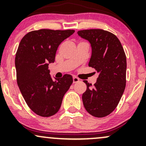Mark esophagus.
I'll list each match as a JSON object with an SVG mask.
<instances>
[{"instance_id": "34e87169", "label": "esophagus", "mask_w": 146, "mask_h": 146, "mask_svg": "<svg viewBox=\"0 0 146 146\" xmlns=\"http://www.w3.org/2000/svg\"><path fill=\"white\" fill-rule=\"evenodd\" d=\"M73 83H77V82H78L79 81H80V79L79 78H76V77H73Z\"/></svg>"}]
</instances>
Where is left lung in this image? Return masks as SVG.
I'll use <instances>...</instances> for the list:
<instances>
[{"instance_id": "8db88e82", "label": "left lung", "mask_w": 146, "mask_h": 146, "mask_svg": "<svg viewBox=\"0 0 146 146\" xmlns=\"http://www.w3.org/2000/svg\"><path fill=\"white\" fill-rule=\"evenodd\" d=\"M78 35L89 41L92 55L88 66L99 73L93 87L84 80L86 90L82 95L84 106L95 117L110 115L121 100L126 82V56L119 40L103 29H86Z\"/></svg>"}]
</instances>
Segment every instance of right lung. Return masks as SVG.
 Masks as SVG:
<instances>
[{"label":"right lung","instance_id":"right-lung-1","mask_svg":"<svg viewBox=\"0 0 146 146\" xmlns=\"http://www.w3.org/2000/svg\"><path fill=\"white\" fill-rule=\"evenodd\" d=\"M74 30L40 29L23 37L15 58L17 84L30 109L41 117L58 112L63 97L73 83L71 75L53 81L48 64L54 62L56 51Z\"/></svg>","mask_w":146,"mask_h":146}]
</instances>
